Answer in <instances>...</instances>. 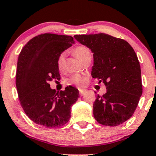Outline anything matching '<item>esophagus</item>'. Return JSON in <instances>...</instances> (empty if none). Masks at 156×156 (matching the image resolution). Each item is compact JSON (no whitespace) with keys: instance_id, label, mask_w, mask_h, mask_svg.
<instances>
[{"instance_id":"esophagus-1","label":"esophagus","mask_w":156,"mask_h":156,"mask_svg":"<svg viewBox=\"0 0 156 156\" xmlns=\"http://www.w3.org/2000/svg\"><path fill=\"white\" fill-rule=\"evenodd\" d=\"M86 92H87V91L85 89H79V94L80 96H83Z\"/></svg>"}]
</instances>
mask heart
Returning <instances> with one entry per match:
<instances>
[{"mask_svg":"<svg viewBox=\"0 0 156 156\" xmlns=\"http://www.w3.org/2000/svg\"><path fill=\"white\" fill-rule=\"evenodd\" d=\"M74 54L76 55L77 58L79 59L80 62H83L84 59L91 55V53L89 50L87 48L84 47V46H78L74 49L73 51ZM64 53H62L58 55V59H57V66H58V69H62L64 66ZM69 83L75 84V85L78 86V87H82L86 82V79L83 76H80V75L76 74L73 75L70 77L69 80H68Z\"/></svg>","mask_w":156,"mask_h":156,"instance_id":"1","label":"heart"}]
</instances>
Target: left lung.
Returning <instances> with one entry per match:
<instances>
[{
	"label": "left lung",
	"mask_w": 156,
	"mask_h": 156,
	"mask_svg": "<svg viewBox=\"0 0 156 156\" xmlns=\"http://www.w3.org/2000/svg\"><path fill=\"white\" fill-rule=\"evenodd\" d=\"M93 53L92 76L103 82L107 92L93 104L100 124L117 126L129 119L142 94L141 68L133 48L124 39L105 34L75 35Z\"/></svg>",
	"instance_id": "obj_1"
}]
</instances>
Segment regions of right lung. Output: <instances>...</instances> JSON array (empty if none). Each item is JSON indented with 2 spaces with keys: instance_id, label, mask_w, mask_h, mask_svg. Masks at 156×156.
I'll return each instance as SVG.
<instances>
[{
  "instance_id": "right-lung-1",
  "label": "right lung",
  "mask_w": 156,
  "mask_h": 156,
  "mask_svg": "<svg viewBox=\"0 0 156 156\" xmlns=\"http://www.w3.org/2000/svg\"><path fill=\"white\" fill-rule=\"evenodd\" d=\"M75 43L70 36L43 34L31 39L20 53L16 73L19 100L36 124L58 128L71 117V106L79 98L73 87L56 93L48 82L60 79L57 59Z\"/></svg>"
}]
</instances>
